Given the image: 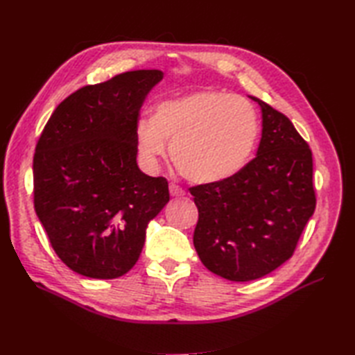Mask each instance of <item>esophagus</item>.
<instances>
[{
  "label": "esophagus",
  "instance_id": "1",
  "mask_svg": "<svg viewBox=\"0 0 355 355\" xmlns=\"http://www.w3.org/2000/svg\"><path fill=\"white\" fill-rule=\"evenodd\" d=\"M169 193L175 198H182L186 195V192L182 189V187L177 186V184H169Z\"/></svg>",
  "mask_w": 355,
  "mask_h": 355
}]
</instances>
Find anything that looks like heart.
Wrapping results in <instances>:
<instances>
[{"instance_id":"b5f03b06","label":"heart","mask_w":355,"mask_h":355,"mask_svg":"<svg viewBox=\"0 0 355 355\" xmlns=\"http://www.w3.org/2000/svg\"><path fill=\"white\" fill-rule=\"evenodd\" d=\"M259 137L253 105L232 93L201 89L157 105L134 126L140 163L154 171L171 143L173 163L193 183L224 182L243 171Z\"/></svg>"}]
</instances>
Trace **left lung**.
<instances>
[{"instance_id":"left-lung-1","label":"left lung","mask_w":355,"mask_h":355,"mask_svg":"<svg viewBox=\"0 0 355 355\" xmlns=\"http://www.w3.org/2000/svg\"><path fill=\"white\" fill-rule=\"evenodd\" d=\"M248 97L262 111L256 157L232 178L189 189L198 207L195 250L207 270L235 282L288 261L315 209L308 143L282 112Z\"/></svg>"}]
</instances>
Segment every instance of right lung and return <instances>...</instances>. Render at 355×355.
Returning <instances> with one entry per match:
<instances>
[{
    "label": "right lung",
    "instance_id": "obj_1",
    "mask_svg": "<svg viewBox=\"0 0 355 355\" xmlns=\"http://www.w3.org/2000/svg\"><path fill=\"white\" fill-rule=\"evenodd\" d=\"M160 70L117 74L67 97L33 157L35 210L67 267L116 279L137 262L146 227L169 201L168 182L137 166L134 126Z\"/></svg>",
    "mask_w": 355,
    "mask_h": 355
}]
</instances>
